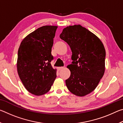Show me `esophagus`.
Masks as SVG:
<instances>
[{
    "mask_svg": "<svg viewBox=\"0 0 123 123\" xmlns=\"http://www.w3.org/2000/svg\"><path fill=\"white\" fill-rule=\"evenodd\" d=\"M64 67H58V69H59V70H62V69H63Z\"/></svg>",
    "mask_w": 123,
    "mask_h": 123,
    "instance_id": "1",
    "label": "esophagus"
}]
</instances>
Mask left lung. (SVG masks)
Instances as JSON below:
<instances>
[{
  "instance_id": "left-lung-1",
  "label": "left lung",
  "mask_w": 123,
  "mask_h": 123,
  "mask_svg": "<svg viewBox=\"0 0 123 123\" xmlns=\"http://www.w3.org/2000/svg\"><path fill=\"white\" fill-rule=\"evenodd\" d=\"M60 37L72 52L73 61L67 66L71 74L66 86L73 94L85 96L94 90L104 75L105 48L98 37L80 25L66 27Z\"/></svg>"
}]
</instances>
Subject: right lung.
Instances as JSON below:
<instances>
[{
	"label": "right lung",
	"mask_w": 123,
	"mask_h": 123,
	"mask_svg": "<svg viewBox=\"0 0 123 123\" xmlns=\"http://www.w3.org/2000/svg\"><path fill=\"white\" fill-rule=\"evenodd\" d=\"M57 26H43L28 35L18 51L17 71L29 92L42 95L50 89L56 78V70L50 62L54 38Z\"/></svg>",
	"instance_id": "add662e5"
}]
</instances>
